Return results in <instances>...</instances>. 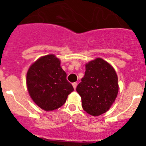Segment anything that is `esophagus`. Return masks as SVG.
Returning <instances> with one entry per match:
<instances>
[{
    "mask_svg": "<svg viewBox=\"0 0 146 146\" xmlns=\"http://www.w3.org/2000/svg\"><path fill=\"white\" fill-rule=\"evenodd\" d=\"M72 86H73L74 89H76V88H77V82H73V83H72Z\"/></svg>",
    "mask_w": 146,
    "mask_h": 146,
    "instance_id": "34e87169",
    "label": "esophagus"
}]
</instances>
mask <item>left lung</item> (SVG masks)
I'll return each instance as SVG.
<instances>
[{"label": "left lung", "mask_w": 146, "mask_h": 146, "mask_svg": "<svg viewBox=\"0 0 146 146\" xmlns=\"http://www.w3.org/2000/svg\"><path fill=\"white\" fill-rule=\"evenodd\" d=\"M76 91L85 111L93 116L106 113L118 93V76L109 63L97 58L86 64L84 77Z\"/></svg>", "instance_id": "1"}]
</instances>
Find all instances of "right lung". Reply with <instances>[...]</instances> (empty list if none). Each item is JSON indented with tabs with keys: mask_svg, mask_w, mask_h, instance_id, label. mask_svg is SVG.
Masks as SVG:
<instances>
[{
	"mask_svg": "<svg viewBox=\"0 0 146 146\" xmlns=\"http://www.w3.org/2000/svg\"><path fill=\"white\" fill-rule=\"evenodd\" d=\"M26 84L32 100L45 111L60 108L74 91L67 81L66 73L60 67V59L53 54L42 56L31 65Z\"/></svg>",
	"mask_w": 146,
	"mask_h": 146,
	"instance_id": "obj_1",
	"label": "right lung"
}]
</instances>
